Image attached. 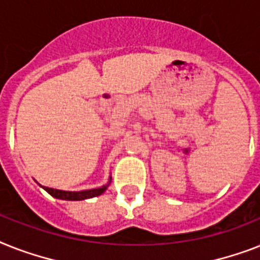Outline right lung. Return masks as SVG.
I'll list each match as a JSON object with an SVG mask.
<instances>
[{
  "mask_svg": "<svg viewBox=\"0 0 260 260\" xmlns=\"http://www.w3.org/2000/svg\"><path fill=\"white\" fill-rule=\"evenodd\" d=\"M112 178L109 176V180L107 184L101 185L100 188H93V189H85V191H62V189H56V188H49V187H44L41 184H37L41 187V188L45 189L49 195H52L56 199L61 200H85L90 199V198H94V196H99L101 193H104L105 189L108 188L109 184H111Z\"/></svg>",
  "mask_w": 260,
  "mask_h": 260,
  "instance_id": "right-lung-1",
  "label": "right lung"
}]
</instances>
